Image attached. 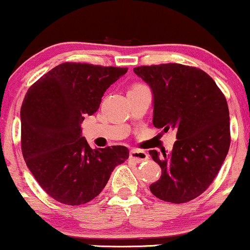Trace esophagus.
Returning <instances> with one entry per match:
<instances>
[{
  "label": "esophagus",
  "mask_w": 250,
  "mask_h": 250,
  "mask_svg": "<svg viewBox=\"0 0 250 250\" xmlns=\"http://www.w3.org/2000/svg\"><path fill=\"white\" fill-rule=\"evenodd\" d=\"M130 159L134 160L135 162L140 163L143 161H147V160L149 159V156L146 151L139 150V149H133V150H130Z\"/></svg>",
  "instance_id": "34e87169"
}]
</instances>
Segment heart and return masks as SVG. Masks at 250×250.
<instances>
[{
    "mask_svg": "<svg viewBox=\"0 0 250 250\" xmlns=\"http://www.w3.org/2000/svg\"><path fill=\"white\" fill-rule=\"evenodd\" d=\"M136 87H139V85H136Z\"/></svg>",
    "mask_w": 250,
    "mask_h": 250,
    "instance_id": "heart-1",
    "label": "heart"
}]
</instances>
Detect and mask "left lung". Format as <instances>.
I'll return each mask as SVG.
<instances>
[{
	"mask_svg": "<svg viewBox=\"0 0 250 250\" xmlns=\"http://www.w3.org/2000/svg\"><path fill=\"white\" fill-rule=\"evenodd\" d=\"M153 93V125L176 133L170 153L149 154L161 167L150 185L160 200L185 203L213 182L230 146L226 97L208 74L179 63L134 68Z\"/></svg>",
	"mask_w": 250,
	"mask_h": 250,
	"instance_id": "obj_1",
	"label": "left lung"
}]
</instances>
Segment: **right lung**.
I'll return each mask as SVG.
<instances>
[{
	"mask_svg": "<svg viewBox=\"0 0 250 250\" xmlns=\"http://www.w3.org/2000/svg\"><path fill=\"white\" fill-rule=\"evenodd\" d=\"M127 68L65 62L28 89L21 107L24 161L49 196L80 206L99 195L116 166L128 160L123 146L93 149L81 123L101 104L105 90Z\"/></svg>",
	"mask_w": 250,
	"mask_h": 250,
	"instance_id": "obj_1",
	"label": "right lung"
}]
</instances>
